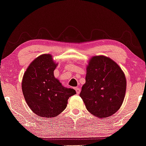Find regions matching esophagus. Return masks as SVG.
<instances>
[{
    "label": "esophagus",
    "instance_id": "esophagus-1",
    "mask_svg": "<svg viewBox=\"0 0 146 146\" xmlns=\"http://www.w3.org/2000/svg\"><path fill=\"white\" fill-rule=\"evenodd\" d=\"M75 89L76 92H77V94H79L80 92V89L79 88V87H76Z\"/></svg>",
    "mask_w": 146,
    "mask_h": 146
}]
</instances>
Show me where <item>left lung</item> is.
<instances>
[{
    "label": "left lung",
    "mask_w": 146,
    "mask_h": 146,
    "mask_svg": "<svg viewBox=\"0 0 146 146\" xmlns=\"http://www.w3.org/2000/svg\"><path fill=\"white\" fill-rule=\"evenodd\" d=\"M126 89L125 75L115 61L102 55L89 60L80 96L91 114L103 119L115 113L123 104Z\"/></svg>",
    "instance_id": "8db88e82"
}]
</instances>
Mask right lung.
<instances>
[{"label": "right lung", "instance_id": "right-lung-1", "mask_svg": "<svg viewBox=\"0 0 146 146\" xmlns=\"http://www.w3.org/2000/svg\"><path fill=\"white\" fill-rule=\"evenodd\" d=\"M58 66L52 56L44 54L29 64L21 82L23 94L32 111L41 117H56L67 107L69 98L76 94L73 88L62 86L54 77Z\"/></svg>", "mask_w": 146, "mask_h": 146}]
</instances>
